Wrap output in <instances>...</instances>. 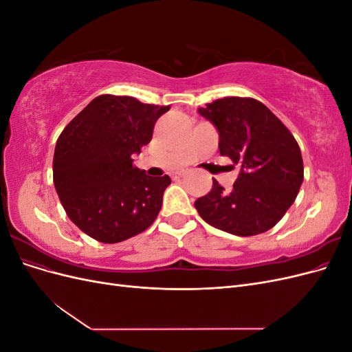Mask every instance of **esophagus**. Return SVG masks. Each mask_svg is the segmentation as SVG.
<instances>
[{"label": "esophagus", "instance_id": "34e87169", "mask_svg": "<svg viewBox=\"0 0 352 352\" xmlns=\"http://www.w3.org/2000/svg\"><path fill=\"white\" fill-rule=\"evenodd\" d=\"M182 175H184V173H182V172H177V173H175V175H173V176H172V177H173V179H175V180H176V179H179V177H182Z\"/></svg>", "mask_w": 352, "mask_h": 352}]
</instances>
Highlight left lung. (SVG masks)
Listing matches in <instances>:
<instances>
[{
    "mask_svg": "<svg viewBox=\"0 0 352 352\" xmlns=\"http://www.w3.org/2000/svg\"><path fill=\"white\" fill-rule=\"evenodd\" d=\"M198 113L219 131V150L241 172L226 192L212 179L210 192L195 201L198 214L212 228L252 236L278 223L304 180L300 145L289 129L254 98L226 97Z\"/></svg>",
    "mask_w": 352,
    "mask_h": 352,
    "instance_id": "8db88e82",
    "label": "left lung"
}]
</instances>
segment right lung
Listing matches in <instances>:
<instances>
[{
	"mask_svg": "<svg viewBox=\"0 0 352 352\" xmlns=\"http://www.w3.org/2000/svg\"><path fill=\"white\" fill-rule=\"evenodd\" d=\"M133 97L100 95L58 136L54 185L69 219L104 243L129 239L150 228L172 184L133 166L151 141L154 124L168 111Z\"/></svg>",
	"mask_w": 352,
	"mask_h": 352,
	"instance_id": "1",
	"label": "right lung"
}]
</instances>
